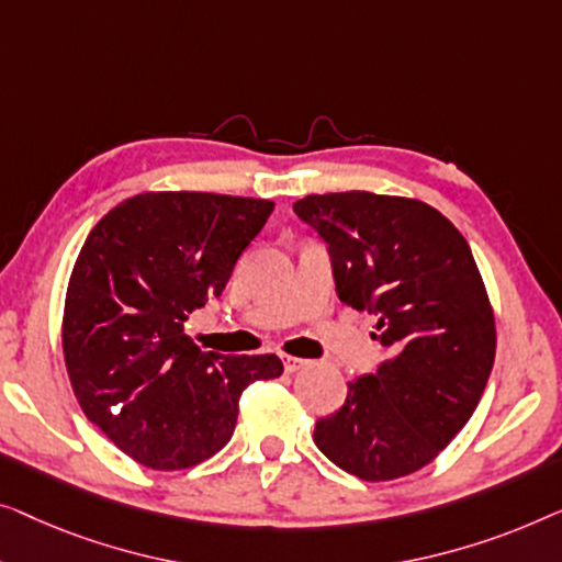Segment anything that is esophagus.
<instances>
[{"label":"esophagus","instance_id":"1","mask_svg":"<svg viewBox=\"0 0 562 562\" xmlns=\"http://www.w3.org/2000/svg\"><path fill=\"white\" fill-rule=\"evenodd\" d=\"M307 359H297V357H282V367H284V371H288V374H295V371H300V369H305L307 367Z\"/></svg>","mask_w":562,"mask_h":562}]
</instances>
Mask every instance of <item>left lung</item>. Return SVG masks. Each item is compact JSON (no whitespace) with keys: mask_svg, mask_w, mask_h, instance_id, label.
<instances>
[{"mask_svg":"<svg viewBox=\"0 0 562 562\" xmlns=\"http://www.w3.org/2000/svg\"><path fill=\"white\" fill-rule=\"evenodd\" d=\"M292 211L328 244L338 297L376 315L390 349L315 423V446L363 481L420 471L469 423L494 367V311L469 241L402 195H305Z\"/></svg>","mask_w":562,"mask_h":562,"instance_id":"8db88e82","label":"left lung"}]
</instances>
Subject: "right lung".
Here are the masks:
<instances>
[{
    "mask_svg": "<svg viewBox=\"0 0 562 562\" xmlns=\"http://www.w3.org/2000/svg\"><path fill=\"white\" fill-rule=\"evenodd\" d=\"M272 201L160 191L122 201L91 228L68 280L63 357L86 417L134 461L178 471L234 436L251 382L274 353L201 351L183 323L226 288Z\"/></svg>",
    "mask_w": 562,
    "mask_h": 562,
    "instance_id": "add662e5",
    "label": "right lung"
}]
</instances>
